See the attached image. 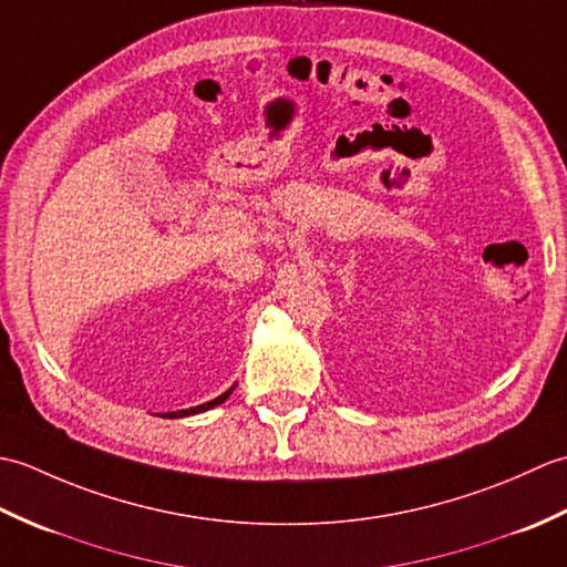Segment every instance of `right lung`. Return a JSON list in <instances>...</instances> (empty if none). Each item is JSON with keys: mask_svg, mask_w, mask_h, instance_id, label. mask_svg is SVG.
<instances>
[{"mask_svg": "<svg viewBox=\"0 0 567 567\" xmlns=\"http://www.w3.org/2000/svg\"><path fill=\"white\" fill-rule=\"evenodd\" d=\"M234 390H236V384H234V388H228L224 394H219V396H216V400H212V402H204V404L189 406V409H179V412H165V414H163V419H183V416H192V414L207 412V409H212V406H219V404H224V402L228 400V394H231Z\"/></svg>", "mask_w": 567, "mask_h": 567, "instance_id": "1", "label": "right lung"}]
</instances>
